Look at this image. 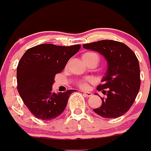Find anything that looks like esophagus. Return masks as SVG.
I'll list each match as a JSON object with an SVG mask.
<instances>
[{
	"label": "esophagus",
	"instance_id": "1",
	"mask_svg": "<svg viewBox=\"0 0 151 151\" xmlns=\"http://www.w3.org/2000/svg\"><path fill=\"white\" fill-rule=\"evenodd\" d=\"M83 93H84V95L86 97H91V96H92V93H91V92H87V91H84Z\"/></svg>",
	"mask_w": 151,
	"mask_h": 151
}]
</instances>
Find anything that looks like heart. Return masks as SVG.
<instances>
[{
    "label": "heart",
    "instance_id": "b5f03b06",
    "mask_svg": "<svg viewBox=\"0 0 151 151\" xmlns=\"http://www.w3.org/2000/svg\"><path fill=\"white\" fill-rule=\"evenodd\" d=\"M83 60H85V62L88 61L89 60L92 59L93 58H99L96 53L94 52H86L83 55ZM93 79L91 78H86L83 79V80H80L77 82V85L80 87V88H83V89H88V87H89V84L88 83L89 82H92Z\"/></svg>",
    "mask_w": 151,
    "mask_h": 151
}]
</instances>
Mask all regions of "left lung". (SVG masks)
Instances as JSON below:
<instances>
[{
    "mask_svg": "<svg viewBox=\"0 0 151 151\" xmlns=\"http://www.w3.org/2000/svg\"><path fill=\"white\" fill-rule=\"evenodd\" d=\"M86 50L99 52L107 61V70L97 87L106 98L93 109L105 118L124 115L132 106L140 87V70L136 55L127 45L113 40H101L83 45Z\"/></svg>",
    "mask_w": 151,
    "mask_h": 151,
    "instance_id": "1",
    "label": "left lung"
}]
</instances>
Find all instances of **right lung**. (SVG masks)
Instances as JSON below:
<instances>
[{
  "label": "right lung",
  "instance_id": "1",
  "mask_svg": "<svg viewBox=\"0 0 151 151\" xmlns=\"http://www.w3.org/2000/svg\"><path fill=\"white\" fill-rule=\"evenodd\" d=\"M80 47L43 44L28 49L19 60L17 68L18 92L36 118L53 120L65 109L70 95L75 90L55 93L52 85L56 74L63 71Z\"/></svg>",
  "mask_w": 151,
  "mask_h": 151
}]
</instances>
